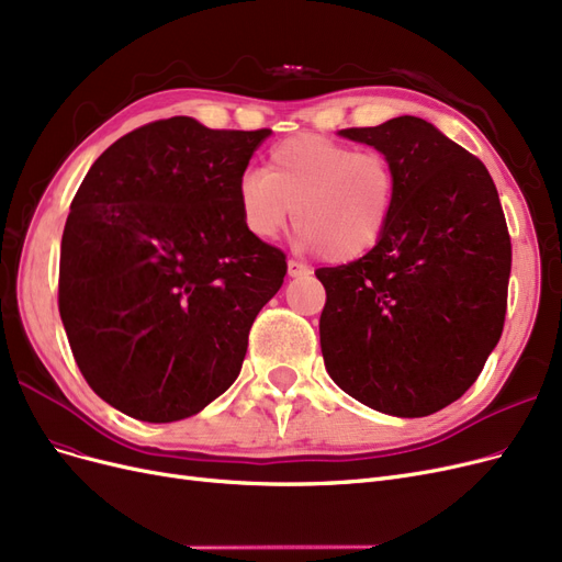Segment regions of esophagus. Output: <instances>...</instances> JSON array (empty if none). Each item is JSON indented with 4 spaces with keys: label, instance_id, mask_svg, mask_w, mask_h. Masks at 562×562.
Masks as SVG:
<instances>
[{
    "label": "esophagus",
    "instance_id": "34e87169",
    "mask_svg": "<svg viewBox=\"0 0 562 562\" xmlns=\"http://www.w3.org/2000/svg\"><path fill=\"white\" fill-rule=\"evenodd\" d=\"M286 273H289V278H303V276L310 273V270H307V266H303L301 261L289 259V261H286Z\"/></svg>",
    "mask_w": 562,
    "mask_h": 562
}]
</instances>
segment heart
Here are the masks:
<instances>
[{"mask_svg":"<svg viewBox=\"0 0 562 562\" xmlns=\"http://www.w3.org/2000/svg\"><path fill=\"white\" fill-rule=\"evenodd\" d=\"M398 196V171L380 150L299 134L268 153L266 171L238 182L245 232L276 240L294 217L299 243L328 261H355L384 238Z\"/></svg>","mask_w":562,"mask_h":562,"instance_id":"heart-1","label":"heart"}]
</instances>
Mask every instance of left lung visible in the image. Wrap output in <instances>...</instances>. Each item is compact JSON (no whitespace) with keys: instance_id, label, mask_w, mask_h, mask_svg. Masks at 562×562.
<instances>
[{"instance_id":"left-lung-1","label":"left lung","mask_w":562,"mask_h":562,"mask_svg":"<svg viewBox=\"0 0 562 562\" xmlns=\"http://www.w3.org/2000/svg\"><path fill=\"white\" fill-rule=\"evenodd\" d=\"M391 157L398 196L384 238L319 268L324 366L345 393L393 417H428L480 378L503 336L512 240L486 166L430 122L401 115L340 130Z\"/></svg>"}]
</instances>
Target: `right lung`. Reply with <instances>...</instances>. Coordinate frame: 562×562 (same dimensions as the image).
<instances>
[{
  "label": "right lung",
  "mask_w": 562,
  "mask_h": 562,
  "mask_svg": "<svg viewBox=\"0 0 562 562\" xmlns=\"http://www.w3.org/2000/svg\"><path fill=\"white\" fill-rule=\"evenodd\" d=\"M270 130L157 120L117 138L71 201L59 317L82 378L138 422L192 417L238 378L284 252L245 232L238 182Z\"/></svg>",
  "instance_id": "1"
}]
</instances>
